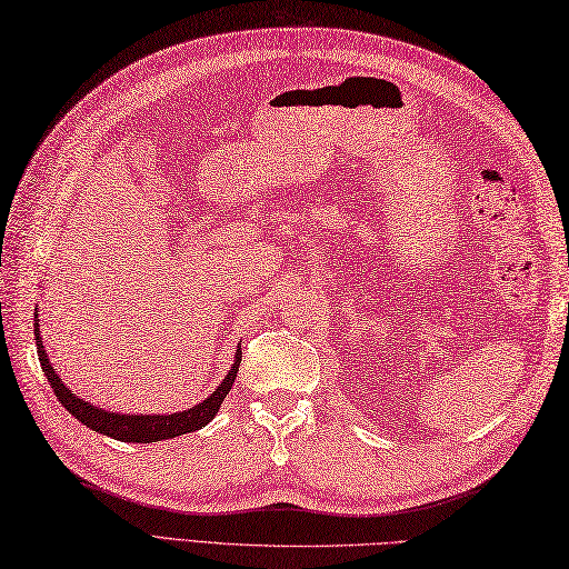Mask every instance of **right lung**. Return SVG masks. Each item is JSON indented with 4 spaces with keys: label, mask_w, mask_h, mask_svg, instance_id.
Returning <instances> with one entry per match:
<instances>
[{
    "label": "right lung",
    "mask_w": 569,
    "mask_h": 569,
    "mask_svg": "<svg viewBox=\"0 0 569 569\" xmlns=\"http://www.w3.org/2000/svg\"><path fill=\"white\" fill-rule=\"evenodd\" d=\"M33 335H36V345H39V347H36V352H39L41 369L46 373L48 383H51V389H53L58 401L68 408V413L76 416L82 422V426H88V428L98 430L102 435H110V438L122 440V442H159V440L178 438V435H186V432L200 430V428L208 426V422L214 418L217 410H220L224 396L229 393V389H232V383L237 379V371H239V361H241L239 349H237L234 367L222 379V383L217 386V389L208 398H204L202 403L183 410V413L122 416V413H107V410L84 403L82 398L72 393L68 386L58 379V373L53 371L51 361H48V357L43 352V345H41V337H39V325H36Z\"/></svg>",
    "instance_id": "1"
}]
</instances>
